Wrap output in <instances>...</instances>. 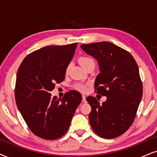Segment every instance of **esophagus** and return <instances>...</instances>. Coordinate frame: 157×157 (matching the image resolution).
I'll return each instance as SVG.
<instances>
[{"mask_svg":"<svg viewBox=\"0 0 157 157\" xmlns=\"http://www.w3.org/2000/svg\"><path fill=\"white\" fill-rule=\"evenodd\" d=\"M82 102H86V96L85 95H82Z\"/></svg>","mask_w":157,"mask_h":157,"instance_id":"obj_1","label":"esophagus"}]
</instances>
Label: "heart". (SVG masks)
Instances as JSON below:
<instances>
[{
  "label": "heart",
  "mask_w": 157,
  "mask_h": 157,
  "mask_svg": "<svg viewBox=\"0 0 157 157\" xmlns=\"http://www.w3.org/2000/svg\"><path fill=\"white\" fill-rule=\"evenodd\" d=\"M79 63L82 65V67H84L85 69L88 65H90L91 64H95V61L94 59L91 58L90 56H80V58L78 59ZM69 67L68 66L66 69V72H67L69 70ZM74 88L75 90L80 91V92H85L88 89V85L86 84H84V83L82 82H77L74 85Z\"/></svg>",
  "instance_id": "obj_1"
}]
</instances>
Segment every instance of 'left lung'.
Here are the masks:
<instances>
[{"mask_svg":"<svg viewBox=\"0 0 157 157\" xmlns=\"http://www.w3.org/2000/svg\"><path fill=\"white\" fill-rule=\"evenodd\" d=\"M80 47L98 61L100 73L95 81V91L106 96L102 104L95 97L86 98L91 106L90 124L98 136L115 138L132 125L141 100L143 85L138 64L128 51L109 42Z\"/></svg>","mask_w":157,"mask_h":157,"instance_id":"8db88e82","label":"left lung"}]
</instances>
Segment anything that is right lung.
Listing matches in <instances>:
<instances>
[{"label":"right lung","mask_w":157,"mask_h":157,"mask_svg":"<svg viewBox=\"0 0 157 157\" xmlns=\"http://www.w3.org/2000/svg\"><path fill=\"white\" fill-rule=\"evenodd\" d=\"M77 43L48 45L25 57L18 69L15 85L17 107L29 130L45 140H56L68 130L82 96L70 90L62 99L51 97L56 83L63 82Z\"/></svg>","instance_id":"right-lung-1"}]
</instances>
